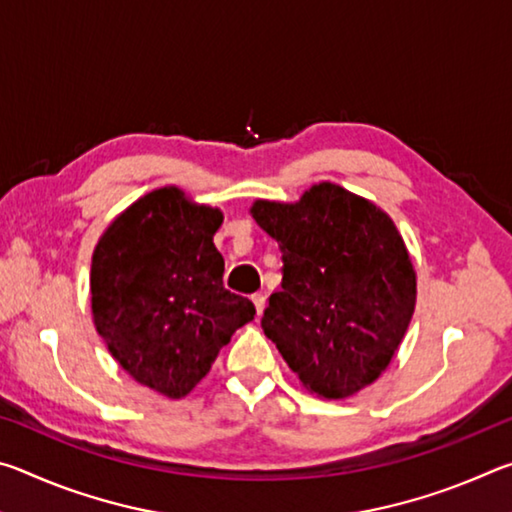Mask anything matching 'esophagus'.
<instances>
[{
  "mask_svg": "<svg viewBox=\"0 0 512 512\" xmlns=\"http://www.w3.org/2000/svg\"><path fill=\"white\" fill-rule=\"evenodd\" d=\"M253 305L257 309V316H262V311L266 307V296H264V293H253Z\"/></svg>",
  "mask_w": 512,
  "mask_h": 512,
  "instance_id": "34e87169",
  "label": "esophagus"
}]
</instances>
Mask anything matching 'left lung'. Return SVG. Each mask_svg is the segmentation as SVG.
Masks as SVG:
<instances>
[{
    "label": "left lung",
    "mask_w": 512,
    "mask_h": 512,
    "mask_svg": "<svg viewBox=\"0 0 512 512\" xmlns=\"http://www.w3.org/2000/svg\"><path fill=\"white\" fill-rule=\"evenodd\" d=\"M250 214L284 262L264 334L318 397L343 400L370 386L415 309V271L391 216L334 183L309 187L296 203L255 201Z\"/></svg>",
    "instance_id": "1"
}]
</instances>
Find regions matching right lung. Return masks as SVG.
Instances as JSON below:
<instances>
[{"mask_svg":"<svg viewBox=\"0 0 512 512\" xmlns=\"http://www.w3.org/2000/svg\"><path fill=\"white\" fill-rule=\"evenodd\" d=\"M219 207L160 187L126 207L92 255V318L115 361L142 386L180 400L255 305L223 287Z\"/></svg>","mask_w":512,"mask_h":512,"instance_id":"1","label":"right lung"}]
</instances>
